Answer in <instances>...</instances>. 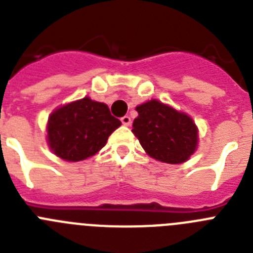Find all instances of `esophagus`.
Masks as SVG:
<instances>
[{
	"mask_svg": "<svg viewBox=\"0 0 253 253\" xmlns=\"http://www.w3.org/2000/svg\"><path fill=\"white\" fill-rule=\"evenodd\" d=\"M122 123L124 125H130L131 124V119H130V116H128V115H125V116H123L122 119Z\"/></svg>",
	"mask_w": 253,
	"mask_h": 253,
	"instance_id": "esophagus-1",
	"label": "esophagus"
}]
</instances>
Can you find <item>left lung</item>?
I'll return each mask as SVG.
<instances>
[{
	"instance_id": "obj_1",
	"label": "left lung",
	"mask_w": 253,
	"mask_h": 253,
	"mask_svg": "<svg viewBox=\"0 0 253 253\" xmlns=\"http://www.w3.org/2000/svg\"><path fill=\"white\" fill-rule=\"evenodd\" d=\"M133 134L149 157L160 162L178 165L189 160L198 148V126L187 114L158 100L135 107Z\"/></svg>"
}]
</instances>
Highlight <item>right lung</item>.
<instances>
[{"mask_svg":"<svg viewBox=\"0 0 253 253\" xmlns=\"http://www.w3.org/2000/svg\"><path fill=\"white\" fill-rule=\"evenodd\" d=\"M120 125L106 104L86 96L57 107L49 115L46 143L59 158L78 162L95 156Z\"/></svg>","mask_w":253,"mask_h":253,"instance_id":"add662e5","label":"right lung"}]
</instances>
